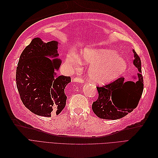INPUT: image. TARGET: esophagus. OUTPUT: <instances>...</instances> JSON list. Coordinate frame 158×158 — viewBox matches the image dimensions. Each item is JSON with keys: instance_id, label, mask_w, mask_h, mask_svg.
I'll use <instances>...</instances> for the list:
<instances>
[{"instance_id": "34e87169", "label": "esophagus", "mask_w": 158, "mask_h": 158, "mask_svg": "<svg viewBox=\"0 0 158 158\" xmlns=\"http://www.w3.org/2000/svg\"><path fill=\"white\" fill-rule=\"evenodd\" d=\"M73 81L75 82H78V83H84L85 82L84 80H83L81 78H74Z\"/></svg>"}]
</instances>
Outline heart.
I'll return each mask as SVG.
<instances>
[{"mask_svg": "<svg viewBox=\"0 0 158 158\" xmlns=\"http://www.w3.org/2000/svg\"><path fill=\"white\" fill-rule=\"evenodd\" d=\"M80 60L82 63L91 64L88 77L94 82L105 84L119 77L125 71L127 64L113 50L87 48L80 52ZM80 60L73 52L66 56V61L73 67H77Z\"/></svg>", "mask_w": 158, "mask_h": 158, "instance_id": "heart-1", "label": "heart"}]
</instances>
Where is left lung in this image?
I'll return each mask as SVG.
<instances>
[{
	"instance_id": "left-lung-1",
	"label": "left lung",
	"mask_w": 158,
	"mask_h": 158,
	"mask_svg": "<svg viewBox=\"0 0 158 158\" xmlns=\"http://www.w3.org/2000/svg\"><path fill=\"white\" fill-rule=\"evenodd\" d=\"M133 64L138 69L136 80L127 81L121 77L102 87H97L99 96L92 104V110L96 115L103 119L121 118L132 112L139 102L144 89L141 74V60L135 50Z\"/></svg>"
}]
</instances>
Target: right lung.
<instances>
[{
    "mask_svg": "<svg viewBox=\"0 0 158 158\" xmlns=\"http://www.w3.org/2000/svg\"><path fill=\"white\" fill-rule=\"evenodd\" d=\"M59 43H44L40 38L32 40L23 49L16 68V81L20 99L25 107L40 116L59 114L66 106L64 88L71 82L70 76H56L61 60Z\"/></svg>",
    "mask_w": 158,
    "mask_h": 158,
    "instance_id": "obj_1",
    "label": "right lung"
}]
</instances>
